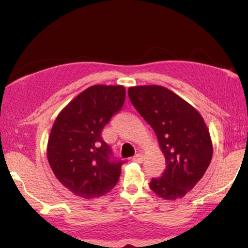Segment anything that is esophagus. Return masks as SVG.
Listing matches in <instances>:
<instances>
[{
  "mask_svg": "<svg viewBox=\"0 0 248 248\" xmlns=\"http://www.w3.org/2000/svg\"><path fill=\"white\" fill-rule=\"evenodd\" d=\"M143 158H144L143 154H141V153H138V154L134 155V157H133V161H134V162H137V163H142V162H143Z\"/></svg>",
  "mask_w": 248,
  "mask_h": 248,
  "instance_id": "34e87169",
  "label": "esophagus"
}]
</instances>
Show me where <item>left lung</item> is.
<instances>
[{"instance_id":"obj_1","label":"left lung","mask_w":248,"mask_h":248,"mask_svg":"<svg viewBox=\"0 0 248 248\" xmlns=\"http://www.w3.org/2000/svg\"><path fill=\"white\" fill-rule=\"evenodd\" d=\"M129 98L157 137L166 170L150 188L165 200L180 199L202 178L211 162L212 140L202 116L174 92L159 85L129 87Z\"/></svg>"}]
</instances>
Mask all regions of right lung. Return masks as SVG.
<instances>
[{
    "mask_svg": "<svg viewBox=\"0 0 248 248\" xmlns=\"http://www.w3.org/2000/svg\"><path fill=\"white\" fill-rule=\"evenodd\" d=\"M123 85H93L59 112L47 158L54 176L74 195L98 198L116 186L124 162L111 161L102 130L124 103Z\"/></svg>",
    "mask_w": 248,
    "mask_h": 248,
    "instance_id": "right-lung-1",
    "label": "right lung"
}]
</instances>
